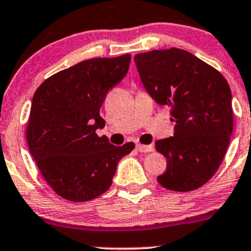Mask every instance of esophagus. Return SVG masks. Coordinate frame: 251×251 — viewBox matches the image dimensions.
Returning <instances> with one entry per match:
<instances>
[{"label": "esophagus", "instance_id": "34e87169", "mask_svg": "<svg viewBox=\"0 0 251 251\" xmlns=\"http://www.w3.org/2000/svg\"><path fill=\"white\" fill-rule=\"evenodd\" d=\"M136 149L139 151V152H152L153 150H155V148L152 147V145H144V144H137L136 145Z\"/></svg>", "mask_w": 251, "mask_h": 251}]
</instances>
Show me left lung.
Returning <instances> with one entry per match:
<instances>
[{
    "instance_id": "left-lung-1",
    "label": "left lung",
    "mask_w": 251,
    "mask_h": 251,
    "mask_svg": "<svg viewBox=\"0 0 251 251\" xmlns=\"http://www.w3.org/2000/svg\"><path fill=\"white\" fill-rule=\"evenodd\" d=\"M145 89L170 107L174 137L157 140L167 169L157 177L164 188L191 192L216 174L233 130L231 90L217 69L184 50H153L134 56Z\"/></svg>"
}]
</instances>
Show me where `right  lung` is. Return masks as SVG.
Returning <instances> with one entry per match:
<instances>
[{
    "label": "right lung",
    "instance_id": "add662e5",
    "mask_svg": "<svg viewBox=\"0 0 251 251\" xmlns=\"http://www.w3.org/2000/svg\"><path fill=\"white\" fill-rule=\"evenodd\" d=\"M131 54L83 60L50 76L33 95L26 127L29 152L52 189L69 201L108 191L117 164L134 143L114 147L99 137L107 93L127 74Z\"/></svg>",
    "mask_w": 251,
    "mask_h": 251
}]
</instances>
